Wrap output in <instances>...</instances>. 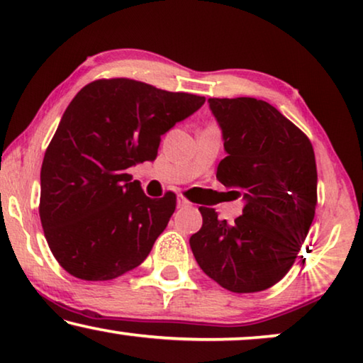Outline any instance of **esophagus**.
I'll use <instances>...</instances> for the list:
<instances>
[{"instance_id":"esophagus-1","label":"esophagus","mask_w":363,"mask_h":363,"mask_svg":"<svg viewBox=\"0 0 363 363\" xmlns=\"http://www.w3.org/2000/svg\"><path fill=\"white\" fill-rule=\"evenodd\" d=\"M177 206H178V208H185V206H190V201H188L185 196L178 195V198H177Z\"/></svg>"}]
</instances>
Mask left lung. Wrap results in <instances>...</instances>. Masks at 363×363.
I'll use <instances>...</instances> for the list:
<instances>
[{"mask_svg":"<svg viewBox=\"0 0 363 363\" xmlns=\"http://www.w3.org/2000/svg\"><path fill=\"white\" fill-rule=\"evenodd\" d=\"M226 157L216 178L242 196V215L218 220L201 206V230L190 238L206 276L231 292H257L287 274L315 215L317 168L304 132L276 107L252 97L208 99Z\"/></svg>","mask_w":363,"mask_h":363,"instance_id":"left-lung-1","label":"left lung"}]
</instances>
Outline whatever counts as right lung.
Returning <instances> with one entry per match:
<instances>
[{
    "mask_svg": "<svg viewBox=\"0 0 363 363\" xmlns=\"http://www.w3.org/2000/svg\"><path fill=\"white\" fill-rule=\"evenodd\" d=\"M203 104L123 77L77 92L44 153L39 203L44 236L69 274L108 281L145 261L177 196L148 198L127 170L155 160L163 133Z\"/></svg>",
    "mask_w": 363,
    "mask_h": 363,
    "instance_id": "1",
    "label": "right lung"
}]
</instances>
